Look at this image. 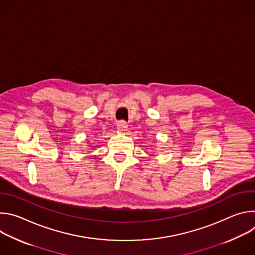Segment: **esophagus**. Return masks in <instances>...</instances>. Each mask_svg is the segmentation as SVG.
Returning a JSON list of instances; mask_svg holds the SVG:
<instances>
[{
	"label": "esophagus",
	"mask_w": 255,
	"mask_h": 255,
	"mask_svg": "<svg viewBox=\"0 0 255 255\" xmlns=\"http://www.w3.org/2000/svg\"><path fill=\"white\" fill-rule=\"evenodd\" d=\"M127 127H128V124L124 120H121L117 123V128L119 131H125L127 129Z\"/></svg>",
	"instance_id": "1"
}]
</instances>
